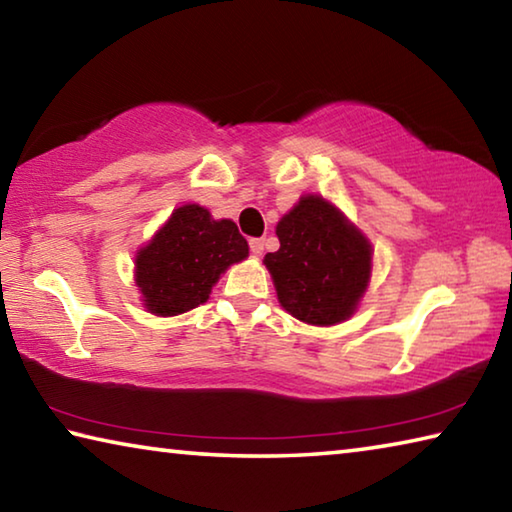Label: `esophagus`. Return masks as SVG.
Segmentation results:
<instances>
[{
    "mask_svg": "<svg viewBox=\"0 0 512 512\" xmlns=\"http://www.w3.org/2000/svg\"><path fill=\"white\" fill-rule=\"evenodd\" d=\"M250 244V250H253V255H264V248H266V244H264V239H259V237H253L248 241Z\"/></svg>",
    "mask_w": 512,
    "mask_h": 512,
    "instance_id": "34e87169",
    "label": "esophagus"
}]
</instances>
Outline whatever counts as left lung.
<instances>
[{"mask_svg":"<svg viewBox=\"0 0 512 512\" xmlns=\"http://www.w3.org/2000/svg\"><path fill=\"white\" fill-rule=\"evenodd\" d=\"M280 248L266 253L277 300L307 325L348 320L368 289L372 246L323 196L307 194L277 223Z\"/></svg>","mask_w":512,"mask_h":512,"instance_id":"obj_1","label":"left lung"}]
</instances>
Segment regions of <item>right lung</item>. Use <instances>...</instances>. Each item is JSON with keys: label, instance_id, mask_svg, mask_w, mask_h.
<instances>
[{"label": "right lung", "instance_id": "right-lung-1", "mask_svg": "<svg viewBox=\"0 0 512 512\" xmlns=\"http://www.w3.org/2000/svg\"><path fill=\"white\" fill-rule=\"evenodd\" d=\"M248 257V241L230 219L214 221L205 207L189 203L135 257V284L155 316H178L203 305L225 268Z\"/></svg>", "mask_w": 512, "mask_h": 512}]
</instances>
